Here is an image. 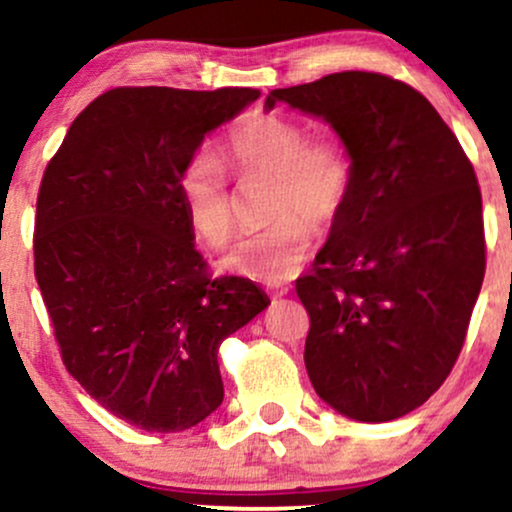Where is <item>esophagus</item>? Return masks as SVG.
<instances>
[{"instance_id":"obj_1","label":"esophagus","mask_w":512,"mask_h":512,"mask_svg":"<svg viewBox=\"0 0 512 512\" xmlns=\"http://www.w3.org/2000/svg\"><path fill=\"white\" fill-rule=\"evenodd\" d=\"M287 292H290V287H287V285H273V287H270V294H273L275 299H278V297H285Z\"/></svg>"}]
</instances>
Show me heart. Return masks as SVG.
Wrapping results in <instances>:
<instances>
[{
  "label": "heart",
  "mask_w": 512,
  "mask_h": 512,
  "mask_svg": "<svg viewBox=\"0 0 512 512\" xmlns=\"http://www.w3.org/2000/svg\"><path fill=\"white\" fill-rule=\"evenodd\" d=\"M225 158L234 177L270 179L268 227L246 234L222 258V268L258 282L292 278L311 249V226L326 227L352 194L354 165L335 138H309V129L278 112H256L230 131ZM179 198L198 242L220 249L234 234L232 191L220 162L196 153L179 172Z\"/></svg>",
  "instance_id": "heart-1"
}]
</instances>
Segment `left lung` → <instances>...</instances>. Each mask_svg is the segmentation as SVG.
<instances>
[{"label":"left lung","mask_w":512,"mask_h":512,"mask_svg":"<svg viewBox=\"0 0 512 512\" xmlns=\"http://www.w3.org/2000/svg\"><path fill=\"white\" fill-rule=\"evenodd\" d=\"M323 117L354 165L352 194L311 275L304 364L318 398L357 422H390L443 386L465 345L486 268L482 191L470 158L419 90L340 71L270 90Z\"/></svg>","instance_id":"1"}]
</instances>
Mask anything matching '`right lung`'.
<instances>
[{"mask_svg": "<svg viewBox=\"0 0 512 512\" xmlns=\"http://www.w3.org/2000/svg\"><path fill=\"white\" fill-rule=\"evenodd\" d=\"M254 88H112L74 119L45 167L35 280L62 362L131 426L174 434L225 398L218 347L270 304L213 278L194 246L179 172Z\"/></svg>", "mask_w": 512, "mask_h": 512, "instance_id": "1", "label": "right lung"}]
</instances>
